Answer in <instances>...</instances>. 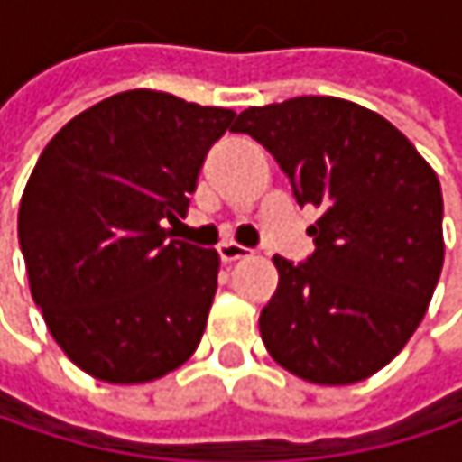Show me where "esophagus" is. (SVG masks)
<instances>
[{
  "label": "esophagus",
  "mask_w": 462,
  "mask_h": 462,
  "mask_svg": "<svg viewBox=\"0 0 462 462\" xmlns=\"http://www.w3.org/2000/svg\"><path fill=\"white\" fill-rule=\"evenodd\" d=\"M219 256H222L225 264H232V262L248 256V248H243V245H237V243H225V245H219Z\"/></svg>",
  "instance_id": "1"
}]
</instances>
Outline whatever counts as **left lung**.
<instances>
[{
  "instance_id": "obj_1",
  "label": "left lung",
  "mask_w": 462,
  "mask_h": 462,
  "mask_svg": "<svg viewBox=\"0 0 462 462\" xmlns=\"http://www.w3.org/2000/svg\"><path fill=\"white\" fill-rule=\"evenodd\" d=\"M232 134L256 139L319 208L308 262L273 256L278 289L259 316L267 353L316 385H353L391 364L422 321L444 264L441 184L399 128L334 96L251 106Z\"/></svg>"
}]
</instances>
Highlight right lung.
<instances>
[{
  "label": "right lung",
  "mask_w": 462,
  "mask_h": 462,
  "mask_svg": "<svg viewBox=\"0 0 462 462\" xmlns=\"http://www.w3.org/2000/svg\"><path fill=\"white\" fill-rule=\"evenodd\" d=\"M235 112L125 90L69 120L18 211L29 286L60 350L90 377L139 385L200 345L219 254L171 240Z\"/></svg>",
  "instance_id": "obj_1"
}]
</instances>
